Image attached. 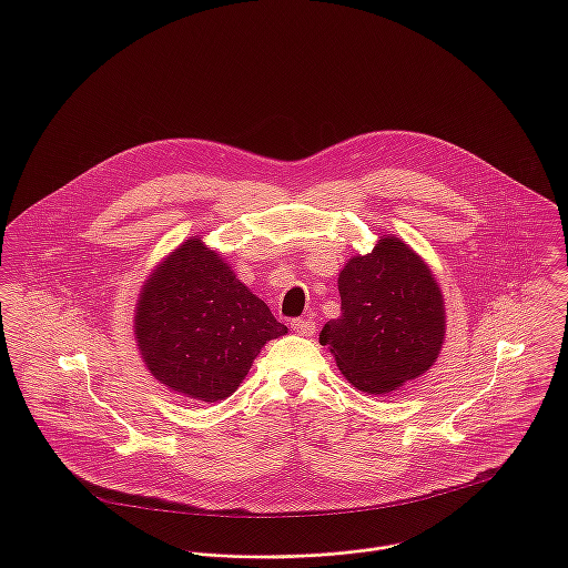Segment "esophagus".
Wrapping results in <instances>:
<instances>
[{
	"mask_svg": "<svg viewBox=\"0 0 568 568\" xmlns=\"http://www.w3.org/2000/svg\"><path fill=\"white\" fill-rule=\"evenodd\" d=\"M291 327L300 334V336H311L315 332V320L311 317H300V320H293Z\"/></svg>",
	"mask_w": 568,
	"mask_h": 568,
	"instance_id": "obj_1",
	"label": "esophagus"
}]
</instances>
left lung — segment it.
<instances>
[{"mask_svg":"<svg viewBox=\"0 0 568 568\" xmlns=\"http://www.w3.org/2000/svg\"><path fill=\"white\" fill-rule=\"evenodd\" d=\"M341 317L320 343L341 374L365 394H389L430 369L446 334V308L426 262L396 236H381L367 255L338 273Z\"/></svg>","mask_w":568,"mask_h":568,"instance_id":"left-lung-1","label":"left lung"}]
</instances>
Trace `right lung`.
I'll use <instances>...</instances> for the list:
<instances>
[{
	"mask_svg": "<svg viewBox=\"0 0 568 568\" xmlns=\"http://www.w3.org/2000/svg\"><path fill=\"white\" fill-rule=\"evenodd\" d=\"M286 332L232 266L194 236L149 275L135 308V338L151 374L203 403L232 396L264 343Z\"/></svg>",
	"mask_w": 568,
	"mask_h": 568,
	"instance_id": "add662e5",
	"label": "right lung"
}]
</instances>
